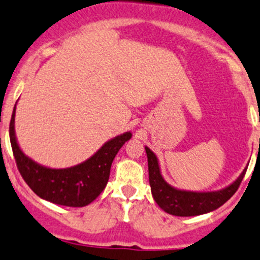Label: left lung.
Here are the masks:
<instances>
[{
  "mask_svg": "<svg viewBox=\"0 0 260 260\" xmlns=\"http://www.w3.org/2000/svg\"><path fill=\"white\" fill-rule=\"evenodd\" d=\"M149 170V184L152 195L158 206L173 216L189 217L209 213L217 210L235 195L239 184L243 180L247 167L232 184L217 191H189L176 189L162 178L160 165L156 155L145 147Z\"/></svg>",
  "mask_w": 260,
  "mask_h": 260,
  "instance_id": "obj_1",
  "label": "left lung"
}]
</instances>
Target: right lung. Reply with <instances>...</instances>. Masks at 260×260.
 <instances>
[{
	"instance_id": "1",
	"label": "right lung",
	"mask_w": 260,
	"mask_h": 260,
	"mask_svg": "<svg viewBox=\"0 0 260 260\" xmlns=\"http://www.w3.org/2000/svg\"><path fill=\"white\" fill-rule=\"evenodd\" d=\"M14 117L16 105L10 123V139L22 178L39 198L61 206L82 207L98 198L106 187L116 154L132 138V133L125 132L107 141L85 161L70 168L55 169L34 161L23 153L17 142Z\"/></svg>"
}]
</instances>
